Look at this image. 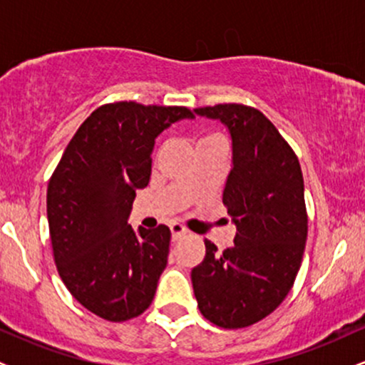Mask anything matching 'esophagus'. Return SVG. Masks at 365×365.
Instances as JSON below:
<instances>
[{
    "label": "esophagus",
    "instance_id": "esophagus-1",
    "mask_svg": "<svg viewBox=\"0 0 365 365\" xmlns=\"http://www.w3.org/2000/svg\"><path fill=\"white\" fill-rule=\"evenodd\" d=\"M170 228H171V238H173V242H178L180 238H183L188 233L185 226L178 225V223H173Z\"/></svg>",
    "mask_w": 365,
    "mask_h": 365
}]
</instances>
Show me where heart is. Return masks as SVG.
Returning <instances> with one entry per match:
<instances>
[{
  "instance_id": "obj_1",
  "label": "heart",
  "mask_w": 365,
  "mask_h": 365,
  "mask_svg": "<svg viewBox=\"0 0 365 365\" xmlns=\"http://www.w3.org/2000/svg\"><path fill=\"white\" fill-rule=\"evenodd\" d=\"M221 140H225V139L220 132H215V130H206V132H200L199 137H197V149L202 148V145L212 144V142H221Z\"/></svg>"
}]
</instances>
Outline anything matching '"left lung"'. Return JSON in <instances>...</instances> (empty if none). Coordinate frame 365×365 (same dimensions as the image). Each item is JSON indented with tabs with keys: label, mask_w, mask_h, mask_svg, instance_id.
Wrapping results in <instances>:
<instances>
[{
	"label": "left lung",
	"mask_w": 365,
	"mask_h": 365,
	"mask_svg": "<svg viewBox=\"0 0 365 365\" xmlns=\"http://www.w3.org/2000/svg\"><path fill=\"white\" fill-rule=\"evenodd\" d=\"M221 120L233 142L223 204L237 225L235 245L192 269L199 311L212 324L238 329L262 321L292 290L307 240V209L299 158L261 111L238 103L195 108Z\"/></svg>",
	"instance_id": "obj_1"
}]
</instances>
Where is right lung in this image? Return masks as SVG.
<instances>
[{"instance_id":"add662e5","label":"right lung","mask_w":365,"mask_h":365,"mask_svg":"<svg viewBox=\"0 0 365 365\" xmlns=\"http://www.w3.org/2000/svg\"><path fill=\"white\" fill-rule=\"evenodd\" d=\"M185 106L115 101L78 127L48 183V223L61 282L87 311L111 322L140 316L168 264L166 225L127 223L135 192L150 178L154 140L192 118Z\"/></svg>"}]
</instances>
